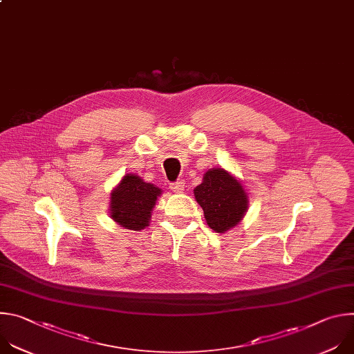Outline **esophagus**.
Listing matches in <instances>:
<instances>
[{"label": "esophagus", "instance_id": "1", "mask_svg": "<svg viewBox=\"0 0 354 354\" xmlns=\"http://www.w3.org/2000/svg\"><path fill=\"white\" fill-rule=\"evenodd\" d=\"M169 189L175 193H182L185 190V182L183 180H178L174 183H169Z\"/></svg>", "mask_w": 354, "mask_h": 354}]
</instances>
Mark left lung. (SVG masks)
I'll list each match as a JSON object with an SVG mask.
<instances>
[{
	"mask_svg": "<svg viewBox=\"0 0 354 354\" xmlns=\"http://www.w3.org/2000/svg\"><path fill=\"white\" fill-rule=\"evenodd\" d=\"M193 193L209 227L220 234L239 224L248 210L249 200L242 183L223 168L209 169Z\"/></svg>",
	"mask_w": 354,
	"mask_h": 354,
	"instance_id": "left-lung-1",
	"label": "left lung"
}]
</instances>
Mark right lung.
Masks as SVG:
<instances>
[{"mask_svg": "<svg viewBox=\"0 0 354 354\" xmlns=\"http://www.w3.org/2000/svg\"><path fill=\"white\" fill-rule=\"evenodd\" d=\"M161 193L156 185L127 174L111 193V217L127 230H142L148 227L151 212Z\"/></svg>", "mask_w": 354, "mask_h": 354, "instance_id": "right-lung-1", "label": "right lung"}]
</instances>
